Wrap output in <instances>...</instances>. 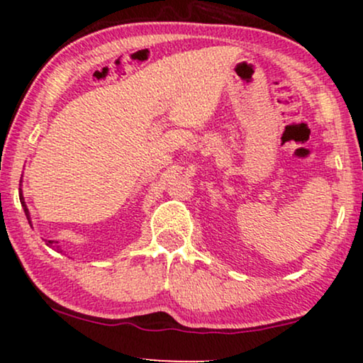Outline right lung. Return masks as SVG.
Returning <instances> with one entry per match:
<instances>
[{
    "label": "right lung",
    "mask_w": 363,
    "mask_h": 363,
    "mask_svg": "<svg viewBox=\"0 0 363 363\" xmlns=\"http://www.w3.org/2000/svg\"><path fill=\"white\" fill-rule=\"evenodd\" d=\"M19 201H21L23 210H24V213H26V218H28L29 225H31V215H29V210H28V206H26V201H24V196H23V190H21V188H19ZM44 241H46L48 246H52V247H56V250L61 251V246H56L57 241H52V240H44Z\"/></svg>",
    "instance_id": "1"
}]
</instances>
